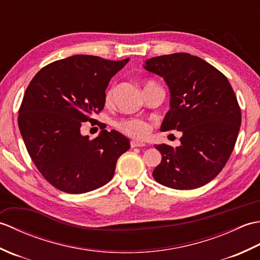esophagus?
<instances>
[{"mask_svg": "<svg viewBox=\"0 0 260 260\" xmlns=\"http://www.w3.org/2000/svg\"><path fill=\"white\" fill-rule=\"evenodd\" d=\"M145 146L144 143L142 142H137V141H131V147L134 148V147H143Z\"/></svg>", "mask_w": 260, "mask_h": 260, "instance_id": "esophagus-1", "label": "esophagus"}]
</instances>
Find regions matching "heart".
<instances>
[{"label": "heart", "instance_id": "1", "mask_svg": "<svg viewBox=\"0 0 260 260\" xmlns=\"http://www.w3.org/2000/svg\"><path fill=\"white\" fill-rule=\"evenodd\" d=\"M115 88H110L106 93V102L109 103L113 98ZM117 128L126 135H128L133 139H144L150 133V124L146 123L145 120L139 118H131V119H123L117 123Z\"/></svg>", "mask_w": 260, "mask_h": 260}]
</instances>
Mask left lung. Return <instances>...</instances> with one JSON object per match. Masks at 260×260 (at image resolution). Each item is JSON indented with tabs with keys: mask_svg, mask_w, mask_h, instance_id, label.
Listing matches in <instances>:
<instances>
[{
	"mask_svg": "<svg viewBox=\"0 0 260 260\" xmlns=\"http://www.w3.org/2000/svg\"><path fill=\"white\" fill-rule=\"evenodd\" d=\"M144 68L164 78L171 109L161 129L182 132L181 145H155L162 161L153 171L159 184L197 189L213 180L234 151L241 110L229 80L203 59L179 52L146 60Z\"/></svg>",
	"mask_w": 260,
	"mask_h": 260,
	"instance_id": "8db88e82",
	"label": "left lung"
}]
</instances>
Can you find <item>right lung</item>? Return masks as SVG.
<instances>
[{"label":"right lung","instance_id":"add662e5","mask_svg":"<svg viewBox=\"0 0 260 260\" xmlns=\"http://www.w3.org/2000/svg\"><path fill=\"white\" fill-rule=\"evenodd\" d=\"M128 61L76 54L47 64L27 86L19 128L39 172L56 189L73 194L98 189L113 179L118 157L129 150V140L114 129L101 127L93 140L80 133L85 121L96 120L110 78Z\"/></svg>","mask_w":260,"mask_h":260}]
</instances>
